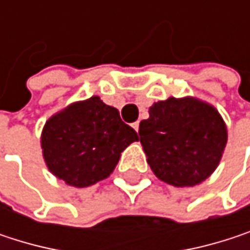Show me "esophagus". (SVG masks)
Listing matches in <instances>:
<instances>
[{
	"mask_svg": "<svg viewBox=\"0 0 250 250\" xmlns=\"http://www.w3.org/2000/svg\"><path fill=\"white\" fill-rule=\"evenodd\" d=\"M133 128L139 133V122H136V123H133Z\"/></svg>",
	"mask_w": 250,
	"mask_h": 250,
	"instance_id": "esophagus-1",
	"label": "esophagus"
}]
</instances>
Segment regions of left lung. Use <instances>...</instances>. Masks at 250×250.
Segmentation results:
<instances>
[{
  "instance_id": "1",
  "label": "left lung",
  "mask_w": 250,
  "mask_h": 250,
  "mask_svg": "<svg viewBox=\"0 0 250 250\" xmlns=\"http://www.w3.org/2000/svg\"><path fill=\"white\" fill-rule=\"evenodd\" d=\"M139 136L150 169L174 187H194L223 156L227 128L219 111L197 98H168L149 108Z\"/></svg>"
}]
</instances>
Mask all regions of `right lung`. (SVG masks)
I'll use <instances>...</instances> for the list:
<instances>
[{
  "label": "right lung",
  "instance_id": "1",
  "mask_svg": "<svg viewBox=\"0 0 250 250\" xmlns=\"http://www.w3.org/2000/svg\"><path fill=\"white\" fill-rule=\"evenodd\" d=\"M136 140L137 133L120 119L119 110L95 95L52 116L42 131L49 171L76 188L110 176L122 152Z\"/></svg>",
  "mask_w": 250,
  "mask_h": 250
}]
</instances>
